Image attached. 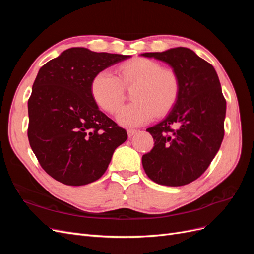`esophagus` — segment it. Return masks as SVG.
<instances>
[{"label": "esophagus", "mask_w": 254, "mask_h": 254, "mask_svg": "<svg viewBox=\"0 0 254 254\" xmlns=\"http://www.w3.org/2000/svg\"><path fill=\"white\" fill-rule=\"evenodd\" d=\"M127 133H128L129 137H131L132 135H134L136 133V130L135 129H128L127 130Z\"/></svg>", "instance_id": "34e87169"}]
</instances>
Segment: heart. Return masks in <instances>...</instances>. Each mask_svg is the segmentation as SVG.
<instances>
[{"mask_svg":"<svg viewBox=\"0 0 254 254\" xmlns=\"http://www.w3.org/2000/svg\"><path fill=\"white\" fill-rule=\"evenodd\" d=\"M124 87H134L131 93L134 102L122 107L117 114L118 123L124 127L144 125L155 114L163 117L172 111L180 94L177 74L147 58L123 64L119 77L109 70L98 72L91 81L90 92L99 108L114 113L124 99Z\"/></svg>","mask_w":254,"mask_h":254,"instance_id":"heart-1","label":"heart"}]
</instances>
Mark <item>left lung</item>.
I'll return each instance as SVG.
<instances>
[{
    "label": "left lung",
    "instance_id": "left-lung-1",
    "mask_svg": "<svg viewBox=\"0 0 254 254\" xmlns=\"http://www.w3.org/2000/svg\"><path fill=\"white\" fill-rule=\"evenodd\" d=\"M140 56L163 61L180 81L179 98L172 111L146 129L155 146L142 157L143 168L161 186H186L206 171L224 139L227 105L219 78L209 63L187 48Z\"/></svg>",
    "mask_w": 254,
    "mask_h": 254
}]
</instances>
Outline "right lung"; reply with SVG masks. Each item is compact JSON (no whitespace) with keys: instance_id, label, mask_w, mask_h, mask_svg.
I'll list each match as a JSON object with an SVG mask.
<instances>
[{"instance_id":"obj_1","label":"right lung","mask_w":254,"mask_h":254,"mask_svg":"<svg viewBox=\"0 0 254 254\" xmlns=\"http://www.w3.org/2000/svg\"><path fill=\"white\" fill-rule=\"evenodd\" d=\"M130 56L71 48L38 72L28 99V140L52 178L79 187L101 178L125 129L98 109L90 84L94 76Z\"/></svg>"}]
</instances>
